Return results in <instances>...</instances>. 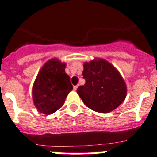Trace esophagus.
Instances as JSON below:
<instances>
[{
    "label": "esophagus",
    "instance_id": "esophagus-1",
    "mask_svg": "<svg viewBox=\"0 0 157 157\" xmlns=\"http://www.w3.org/2000/svg\"><path fill=\"white\" fill-rule=\"evenodd\" d=\"M77 88H78V85H76V86H74L73 87V90L76 91V89H77Z\"/></svg>",
    "mask_w": 157,
    "mask_h": 157
}]
</instances>
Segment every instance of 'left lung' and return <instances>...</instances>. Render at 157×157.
<instances>
[{"label": "left lung", "mask_w": 157, "mask_h": 157, "mask_svg": "<svg viewBox=\"0 0 157 157\" xmlns=\"http://www.w3.org/2000/svg\"><path fill=\"white\" fill-rule=\"evenodd\" d=\"M85 84L76 90L87 107L108 113L122 104L127 95L125 81L115 67L105 59L95 58L83 64Z\"/></svg>", "instance_id": "8db88e82"}]
</instances>
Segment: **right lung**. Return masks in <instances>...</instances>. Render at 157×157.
Returning <instances> with one entry per match:
<instances>
[{
    "label": "right lung",
    "mask_w": 157,
    "mask_h": 157,
    "mask_svg": "<svg viewBox=\"0 0 157 157\" xmlns=\"http://www.w3.org/2000/svg\"><path fill=\"white\" fill-rule=\"evenodd\" d=\"M66 63L58 58L48 60L41 67L33 85V101L37 111L49 115L62 107L72 89L65 72Z\"/></svg>",
    "instance_id": "obj_1"
}]
</instances>
